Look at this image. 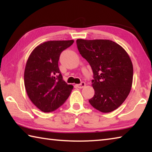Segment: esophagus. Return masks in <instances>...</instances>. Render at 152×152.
<instances>
[{"label":"esophagus","instance_id":"1","mask_svg":"<svg viewBox=\"0 0 152 152\" xmlns=\"http://www.w3.org/2000/svg\"><path fill=\"white\" fill-rule=\"evenodd\" d=\"M85 86H86V84H85V82H82L80 84H77V86H78L79 88H84V87Z\"/></svg>","mask_w":152,"mask_h":152}]
</instances>
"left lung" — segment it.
Wrapping results in <instances>:
<instances>
[{"label":"left lung","instance_id":"8db88e82","mask_svg":"<svg viewBox=\"0 0 152 152\" xmlns=\"http://www.w3.org/2000/svg\"><path fill=\"white\" fill-rule=\"evenodd\" d=\"M81 56L93 72L94 96L89 102L102 113L112 112L122 104L132 86L133 68L128 53L121 46L108 39H78Z\"/></svg>","mask_w":152,"mask_h":152}]
</instances>
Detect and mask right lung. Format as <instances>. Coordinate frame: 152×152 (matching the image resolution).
Here are the masks:
<instances>
[{"instance_id": "right-lung-1", "label": "right lung", "mask_w": 152, "mask_h": 152, "mask_svg": "<svg viewBox=\"0 0 152 152\" xmlns=\"http://www.w3.org/2000/svg\"><path fill=\"white\" fill-rule=\"evenodd\" d=\"M74 40L48 41L31 53L24 72V83L29 99L44 113L52 112L68 99L73 86L64 80L58 67L60 53Z\"/></svg>"}]
</instances>
